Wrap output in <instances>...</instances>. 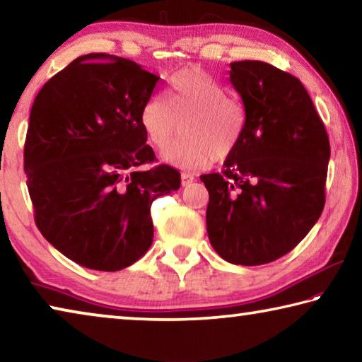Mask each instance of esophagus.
<instances>
[{
    "mask_svg": "<svg viewBox=\"0 0 362 362\" xmlns=\"http://www.w3.org/2000/svg\"><path fill=\"white\" fill-rule=\"evenodd\" d=\"M180 180H182V185L187 187V185H189V183H192V182L194 180V175L189 174V173H183V174L180 175Z\"/></svg>",
    "mask_w": 362,
    "mask_h": 362,
    "instance_id": "34e87169",
    "label": "esophagus"
}]
</instances>
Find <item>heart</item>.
<instances>
[{
  "instance_id": "obj_1",
  "label": "heart",
  "mask_w": 362,
  "mask_h": 362,
  "mask_svg": "<svg viewBox=\"0 0 362 362\" xmlns=\"http://www.w3.org/2000/svg\"><path fill=\"white\" fill-rule=\"evenodd\" d=\"M180 121L183 137L164 150L163 159L182 169H198L236 150L246 129V110L211 73L185 69L169 78L168 99L153 94L140 110V126L158 148L174 139Z\"/></svg>"
}]
</instances>
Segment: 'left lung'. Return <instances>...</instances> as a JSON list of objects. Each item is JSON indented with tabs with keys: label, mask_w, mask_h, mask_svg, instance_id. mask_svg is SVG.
I'll list each match as a JSON object with an SVG mask.
<instances>
[{
	"label": "left lung",
	"mask_w": 362,
	"mask_h": 362,
	"mask_svg": "<svg viewBox=\"0 0 362 362\" xmlns=\"http://www.w3.org/2000/svg\"><path fill=\"white\" fill-rule=\"evenodd\" d=\"M246 129L209 192L207 236L235 265L279 259L313 228L326 203L329 137L300 79L260 60L230 64Z\"/></svg>",
	"instance_id": "1"
}]
</instances>
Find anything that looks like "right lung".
Instances as JSON below:
<instances>
[{"instance_id":"right-lung-1","label":"right lung","mask_w":362,"mask_h":362,"mask_svg":"<svg viewBox=\"0 0 362 362\" xmlns=\"http://www.w3.org/2000/svg\"><path fill=\"white\" fill-rule=\"evenodd\" d=\"M159 76L132 60L86 54L36 95L23 169L41 235L78 265L118 272L153 243L151 203L179 189L155 161L140 110Z\"/></svg>"}]
</instances>
